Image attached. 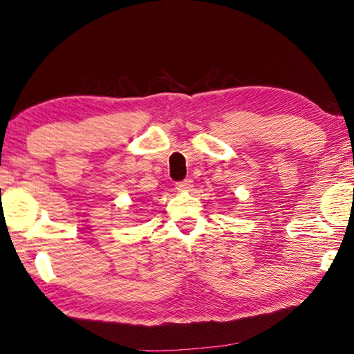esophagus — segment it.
Listing matches in <instances>:
<instances>
[{"mask_svg": "<svg viewBox=\"0 0 354 354\" xmlns=\"http://www.w3.org/2000/svg\"><path fill=\"white\" fill-rule=\"evenodd\" d=\"M192 187H194L192 179H184V181H181V183H176V189L179 190V192H189Z\"/></svg>", "mask_w": 354, "mask_h": 354, "instance_id": "34e87169", "label": "esophagus"}]
</instances>
